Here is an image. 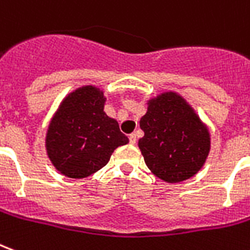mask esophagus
Here are the masks:
<instances>
[{"label": "esophagus", "instance_id": "esophagus-1", "mask_svg": "<svg viewBox=\"0 0 250 250\" xmlns=\"http://www.w3.org/2000/svg\"><path fill=\"white\" fill-rule=\"evenodd\" d=\"M128 139H130L131 145H135V143H137V135H135V134H130Z\"/></svg>", "mask_w": 250, "mask_h": 250}]
</instances>
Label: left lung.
<instances>
[{
  "label": "left lung",
  "mask_w": 250,
  "mask_h": 250,
  "mask_svg": "<svg viewBox=\"0 0 250 250\" xmlns=\"http://www.w3.org/2000/svg\"><path fill=\"white\" fill-rule=\"evenodd\" d=\"M139 125L145 135L138 146L158 179L180 183L203 167L210 153V132L180 95L165 92L150 99Z\"/></svg>",
  "instance_id": "obj_1"
}]
</instances>
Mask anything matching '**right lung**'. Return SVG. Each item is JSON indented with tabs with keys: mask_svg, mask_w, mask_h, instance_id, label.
Segmentation results:
<instances>
[{
	"mask_svg": "<svg viewBox=\"0 0 250 250\" xmlns=\"http://www.w3.org/2000/svg\"><path fill=\"white\" fill-rule=\"evenodd\" d=\"M105 97L86 85L64 97L46 135L47 155L55 169L70 179H83L105 167L113 150L128 138L104 112Z\"/></svg>",
	"mask_w": 250,
	"mask_h": 250,
	"instance_id": "add662e5",
	"label": "right lung"
}]
</instances>
